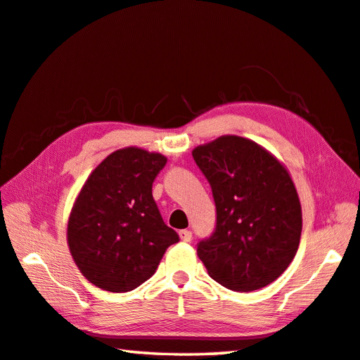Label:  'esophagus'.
<instances>
[{
  "label": "esophagus",
  "instance_id": "obj_1",
  "mask_svg": "<svg viewBox=\"0 0 360 360\" xmlns=\"http://www.w3.org/2000/svg\"><path fill=\"white\" fill-rule=\"evenodd\" d=\"M179 234H180V239L183 242H191V239H193V233H191L189 230H180Z\"/></svg>",
  "mask_w": 360,
  "mask_h": 360
}]
</instances>
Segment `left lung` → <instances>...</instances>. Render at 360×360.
<instances>
[{
    "label": "left lung",
    "mask_w": 360,
    "mask_h": 360,
    "mask_svg": "<svg viewBox=\"0 0 360 360\" xmlns=\"http://www.w3.org/2000/svg\"><path fill=\"white\" fill-rule=\"evenodd\" d=\"M216 203V226L197 255L224 288L274 283L295 256L302 207L289 172L250 139L226 135L193 150Z\"/></svg>",
    "instance_id": "8db88e82"
}]
</instances>
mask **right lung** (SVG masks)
Returning <instances> with one entry per match:
<instances>
[{
	"label": "right lung",
	"mask_w": 360,
	"mask_h": 360,
	"mask_svg": "<svg viewBox=\"0 0 360 360\" xmlns=\"http://www.w3.org/2000/svg\"><path fill=\"white\" fill-rule=\"evenodd\" d=\"M166 157L138 148L102 161L80 191L68 221V245L88 281L129 292L155 274L166 248L179 242L152 195Z\"/></svg>",
	"instance_id": "obj_1"
}]
</instances>
